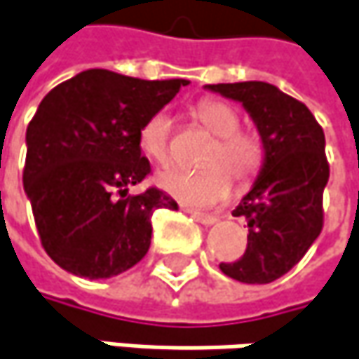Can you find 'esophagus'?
Wrapping results in <instances>:
<instances>
[{
  "label": "esophagus",
  "instance_id": "obj_1",
  "mask_svg": "<svg viewBox=\"0 0 359 359\" xmlns=\"http://www.w3.org/2000/svg\"><path fill=\"white\" fill-rule=\"evenodd\" d=\"M188 214L194 218V220H198L200 224H214L216 220H218V216L216 214H206V212H200V210H188Z\"/></svg>",
  "mask_w": 359,
  "mask_h": 359
}]
</instances>
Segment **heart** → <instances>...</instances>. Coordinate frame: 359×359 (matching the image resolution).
I'll list each match as a JSON object with an SVG mask.
<instances>
[{
    "mask_svg": "<svg viewBox=\"0 0 359 359\" xmlns=\"http://www.w3.org/2000/svg\"><path fill=\"white\" fill-rule=\"evenodd\" d=\"M194 115L214 143L204 155V170H168L157 175V184L175 200L189 206H212L228 198L232 180L238 188L257 182L266 161V145L257 131L241 129V115L232 104L220 99L200 100ZM139 149L157 165L171 161V118L157 111L139 129Z\"/></svg>",
    "mask_w": 359,
    "mask_h": 359,
    "instance_id": "obj_1",
    "label": "heart"
}]
</instances>
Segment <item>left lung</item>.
<instances>
[{"label": "left lung", "instance_id": "obj_1", "mask_svg": "<svg viewBox=\"0 0 359 359\" xmlns=\"http://www.w3.org/2000/svg\"><path fill=\"white\" fill-rule=\"evenodd\" d=\"M242 102L266 145V161L252 189L232 212L248 220L238 260L220 262L226 277L264 285L289 273L323 228V189L330 180L325 135L313 113L269 82L208 84Z\"/></svg>", "mask_w": 359, "mask_h": 359}]
</instances>
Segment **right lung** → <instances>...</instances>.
<instances>
[{
    "label": "right lung",
    "mask_w": 359,
    "mask_h": 359,
    "mask_svg": "<svg viewBox=\"0 0 359 359\" xmlns=\"http://www.w3.org/2000/svg\"><path fill=\"white\" fill-rule=\"evenodd\" d=\"M186 84L93 68L40 102L26 131L24 189L40 242L64 271L111 278L147 255L153 212L177 204L157 188L129 194L151 173L137 137Z\"/></svg>",
    "instance_id": "add662e5"
}]
</instances>
